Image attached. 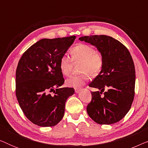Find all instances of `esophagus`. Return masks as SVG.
<instances>
[{"label": "esophagus", "mask_w": 148, "mask_h": 148, "mask_svg": "<svg viewBox=\"0 0 148 148\" xmlns=\"http://www.w3.org/2000/svg\"><path fill=\"white\" fill-rule=\"evenodd\" d=\"M75 93H79L80 92V89L75 88Z\"/></svg>", "instance_id": "1"}]
</instances>
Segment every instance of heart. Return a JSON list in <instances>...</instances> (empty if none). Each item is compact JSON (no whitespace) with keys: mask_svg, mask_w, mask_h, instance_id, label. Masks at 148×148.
Returning <instances> with one entry per match:
<instances>
[{"mask_svg":"<svg viewBox=\"0 0 148 148\" xmlns=\"http://www.w3.org/2000/svg\"><path fill=\"white\" fill-rule=\"evenodd\" d=\"M72 60L67 55L62 56L59 60V69L64 75H69L72 70L73 61L81 62L80 71L83 73L70 77L66 84L70 88H80L89 80V74L96 76L102 70L103 56L100 52L96 51L94 47L86 44H79L71 51Z\"/></svg>","mask_w":148,"mask_h":148,"instance_id":"b5f03b06","label":"heart"}]
</instances>
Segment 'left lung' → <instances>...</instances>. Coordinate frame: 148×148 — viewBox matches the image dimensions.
<instances>
[{
	"label": "left lung",
	"instance_id": "left-lung-1",
	"mask_svg": "<svg viewBox=\"0 0 148 148\" xmlns=\"http://www.w3.org/2000/svg\"><path fill=\"white\" fill-rule=\"evenodd\" d=\"M79 40L94 46L103 56L102 70L89 85L98 90L91 92L88 114L100 125L119 122L130 110L134 99L135 71L130 52L108 36H83ZM105 88L108 90L102 96Z\"/></svg>",
	"mask_w": 148,
	"mask_h": 148
}]
</instances>
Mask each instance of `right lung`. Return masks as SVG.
Segmentation results:
<instances>
[{"label": "right lung", "instance_id": "add662e5", "mask_svg": "<svg viewBox=\"0 0 148 148\" xmlns=\"http://www.w3.org/2000/svg\"><path fill=\"white\" fill-rule=\"evenodd\" d=\"M75 38L42 39L20 58L16 70V96L24 114L34 124L53 127L64 116L66 101L75 90L60 88L64 79L59 60ZM52 91L54 95L49 94Z\"/></svg>", "mask_w": 148, "mask_h": 148}]
</instances>
